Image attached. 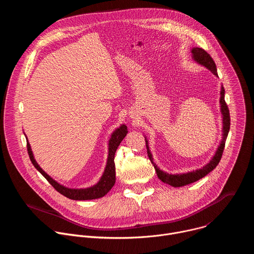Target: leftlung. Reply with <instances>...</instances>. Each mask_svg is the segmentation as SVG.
<instances>
[{"mask_svg":"<svg viewBox=\"0 0 254 254\" xmlns=\"http://www.w3.org/2000/svg\"><path fill=\"white\" fill-rule=\"evenodd\" d=\"M192 57L193 59L205 66L206 68H208L212 73L216 76H218V73H217V68H216V65H215V62L214 60L212 59V57L202 48H198V47H195L192 49ZM224 94H225V90H224V87L223 85L221 86V91H220V107H221V114H222V117H223V137H222V140L220 142V146L218 147V149H217L215 155L213 156L212 160L207 164L205 165L202 169H199V170H196V171H193V172H188V173H184V174H176V175H172V174H169V173H166V172H163L162 170H160L158 168V166L154 163V160H153V156L150 152V149H149V146H148V140L146 138V146H147V151H148V156H149V159L151 160L152 164L154 165V168L157 172V175L159 177V179L162 181V182L170 185V186H173V187H182V186H186L188 184H191V183H194L196 182V181L202 179L203 177H205L207 174H209L211 171H213L216 166L219 164L221 158H222V154H223V151H224V147H225V141H226V138H227V135H228V132H229V129H230V115H229V110H228V106L225 102V98H224Z\"/></svg>","mask_w":254,"mask_h":254,"instance_id":"1","label":"left lung"}]
</instances>
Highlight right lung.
<instances>
[{
    "label": "right lung",
    "instance_id": "add662e5",
    "mask_svg": "<svg viewBox=\"0 0 254 254\" xmlns=\"http://www.w3.org/2000/svg\"><path fill=\"white\" fill-rule=\"evenodd\" d=\"M127 133V127L125 126V125L121 126L118 129H116L113 132L112 137L110 139V143H108V157H107V163H106L104 173L101 176V178L98 181L97 184L93 185L92 187L85 188V189H70V188H67V187L57 183L55 180H53L49 175H47L40 168V166L37 164L36 160L34 159V156H33V153H32L31 147H30V143L28 142V138L26 137V139H27V151H28L30 160H31L32 164L34 165V167L43 175V177L53 186V188L57 192H59L63 196H65L69 199H72V200H93V199L103 197L105 194L110 192V190L114 187V185L116 183L115 155H116V152L118 150V147L120 146V143L125 138Z\"/></svg>",
    "mask_w": 254,
    "mask_h": 254
}]
</instances>
